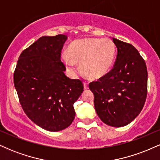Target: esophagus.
<instances>
[{
  "label": "esophagus",
  "instance_id": "34e87169",
  "mask_svg": "<svg viewBox=\"0 0 160 160\" xmlns=\"http://www.w3.org/2000/svg\"><path fill=\"white\" fill-rule=\"evenodd\" d=\"M83 88L84 89H89V85L86 82H83Z\"/></svg>",
  "mask_w": 160,
  "mask_h": 160
}]
</instances>
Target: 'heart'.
I'll return each instance as SVG.
<instances>
[{"label":"heart","instance_id":"b5f03b06","mask_svg":"<svg viewBox=\"0 0 160 160\" xmlns=\"http://www.w3.org/2000/svg\"><path fill=\"white\" fill-rule=\"evenodd\" d=\"M116 56V46L111 39L82 38L70 45L68 55L62 58L71 72L77 71L80 62L82 71L91 79L102 78L110 72Z\"/></svg>","mask_w":160,"mask_h":160}]
</instances>
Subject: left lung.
<instances>
[{"mask_svg":"<svg viewBox=\"0 0 160 160\" xmlns=\"http://www.w3.org/2000/svg\"><path fill=\"white\" fill-rule=\"evenodd\" d=\"M117 48L114 66L108 74L89 83L95 111L113 127L129 124L144 107L148 93L146 63L132 45L112 38Z\"/></svg>","mask_w":160,"mask_h":160,"instance_id":"left-lung-1","label":"left lung"}]
</instances>
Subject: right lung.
<instances>
[{
  "label": "right lung",
  "mask_w": 160,
  "mask_h": 160,
  "mask_svg": "<svg viewBox=\"0 0 160 160\" xmlns=\"http://www.w3.org/2000/svg\"><path fill=\"white\" fill-rule=\"evenodd\" d=\"M68 37L43 36L20 54L14 86L23 111L43 129L58 132L72 123L74 103L83 92L81 80L70 79L61 61Z\"/></svg>",
  "instance_id": "1"
}]
</instances>
